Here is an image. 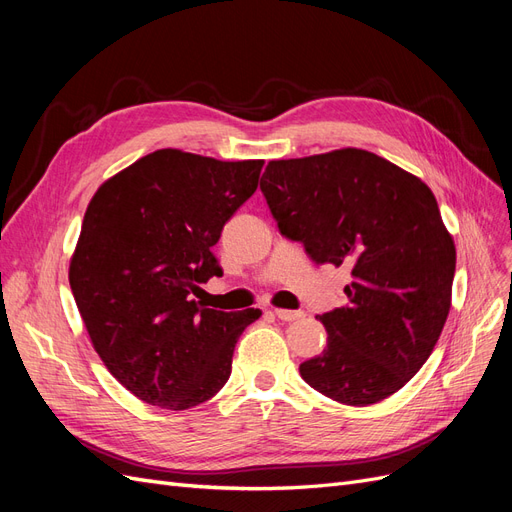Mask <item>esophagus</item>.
<instances>
[{"label": "esophagus", "instance_id": "34e87169", "mask_svg": "<svg viewBox=\"0 0 512 512\" xmlns=\"http://www.w3.org/2000/svg\"><path fill=\"white\" fill-rule=\"evenodd\" d=\"M275 316L280 318L282 322H294L303 318V312H294V309H282V307H275Z\"/></svg>", "mask_w": 512, "mask_h": 512}]
</instances>
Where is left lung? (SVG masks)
<instances>
[{
  "mask_svg": "<svg viewBox=\"0 0 512 512\" xmlns=\"http://www.w3.org/2000/svg\"><path fill=\"white\" fill-rule=\"evenodd\" d=\"M260 190L282 235L312 260L348 267V303L318 316L329 337L301 378L369 406L410 382L451 309L455 241L427 183L365 149L271 160Z\"/></svg>",
  "mask_w": 512,
  "mask_h": 512,
  "instance_id": "1",
  "label": "left lung"
}]
</instances>
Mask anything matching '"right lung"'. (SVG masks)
<instances>
[{
  "label": "right lung",
  "instance_id": "add662e5",
  "mask_svg": "<svg viewBox=\"0 0 512 512\" xmlns=\"http://www.w3.org/2000/svg\"><path fill=\"white\" fill-rule=\"evenodd\" d=\"M262 164L158 149L89 200L70 288L106 369L149 406L188 410L211 399L230 376L239 335L262 314L188 299L222 275L211 250L256 192Z\"/></svg>",
  "mask_w": 512,
  "mask_h": 512
}]
</instances>
